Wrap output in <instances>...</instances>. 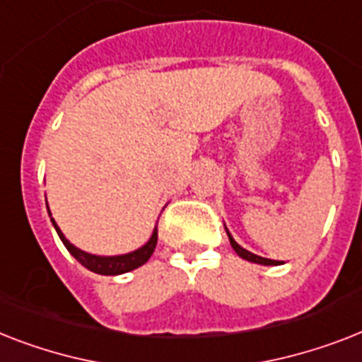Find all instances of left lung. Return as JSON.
<instances>
[{"label":"left lung","mask_w":362,"mask_h":362,"mask_svg":"<svg viewBox=\"0 0 362 362\" xmlns=\"http://www.w3.org/2000/svg\"><path fill=\"white\" fill-rule=\"evenodd\" d=\"M225 230H227V227H225ZM228 234V242H230L232 249L240 255V257L243 258V260H249V262H255V264H262V266H277V264H281L279 260H272V258H264V257H258V255H255V252L247 251V249H243L242 245H238L236 240L230 236V232L227 230Z\"/></svg>","instance_id":"obj_1"}]
</instances>
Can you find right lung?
<instances>
[{"mask_svg":"<svg viewBox=\"0 0 362 362\" xmlns=\"http://www.w3.org/2000/svg\"><path fill=\"white\" fill-rule=\"evenodd\" d=\"M49 214V210H48ZM52 216V214H49ZM52 223H54L55 230H57L61 242L64 243V247L69 249V252L78 260L81 266H85L90 272L98 273V275H120V273H128L135 267L143 266V264L152 257V252L156 249V243H158V225L154 227L151 240L143 245V247L135 249L132 252H126V255H117V257H98V255H90V252H85L81 249H78L76 245L64 238V234L61 232V228L57 227V223L54 221L52 217Z\"/></svg>","mask_w":362,"mask_h":362,"instance_id":"1","label":"right lung"}]
</instances>
